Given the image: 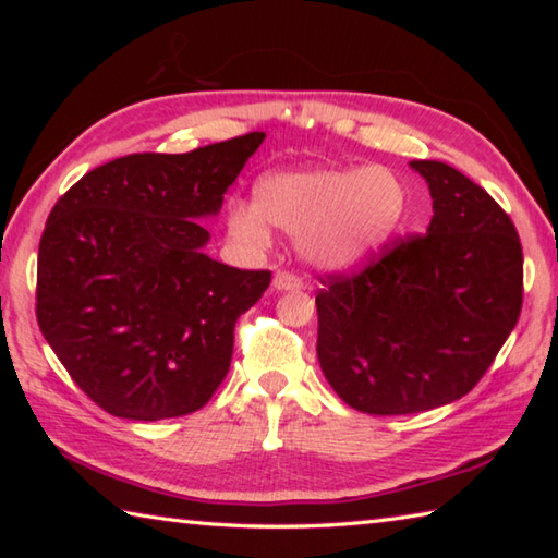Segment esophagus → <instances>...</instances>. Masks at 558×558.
<instances>
[{
  "label": "esophagus",
  "mask_w": 558,
  "mask_h": 558,
  "mask_svg": "<svg viewBox=\"0 0 558 558\" xmlns=\"http://www.w3.org/2000/svg\"><path fill=\"white\" fill-rule=\"evenodd\" d=\"M272 288L276 290H300L302 280H300V276H295V272L278 270L276 278H272Z\"/></svg>",
  "instance_id": "34e87169"
}]
</instances>
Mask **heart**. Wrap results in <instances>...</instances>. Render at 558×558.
Instances as JSON below:
<instances>
[{"label":"heart","mask_w":558,"mask_h":558,"mask_svg":"<svg viewBox=\"0 0 558 558\" xmlns=\"http://www.w3.org/2000/svg\"><path fill=\"white\" fill-rule=\"evenodd\" d=\"M405 211V189L386 167L288 169L266 174L256 202H231L235 241L263 248L270 223L300 233L302 253L323 266H352L389 239Z\"/></svg>","instance_id":"b5f03b06"}]
</instances>
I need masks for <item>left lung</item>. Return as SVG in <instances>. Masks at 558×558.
<instances>
[{
	"instance_id": "obj_1",
	"label": "left lung",
	"mask_w": 558,
	"mask_h": 558,
	"mask_svg": "<svg viewBox=\"0 0 558 558\" xmlns=\"http://www.w3.org/2000/svg\"><path fill=\"white\" fill-rule=\"evenodd\" d=\"M411 167L430 189L428 231L319 278L315 298L323 374L347 405L374 415L462 399L522 313L524 256L507 211L456 167Z\"/></svg>"
}]
</instances>
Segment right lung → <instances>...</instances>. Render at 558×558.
Wrapping results in <instances>:
<instances>
[{"label":"right lung","mask_w":558,"mask_h":558,"mask_svg":"<svg viewBox=\"0 0 558 558\" xmlns=\"http://www.w3.org/2000/svg\"><path fill=\"white\" fill-rule=\"evenodd\" d=\"M263 137L118 157L53 204L36 319L71 379L110 415L194 413L229 374L233 327L263 298L270 270L211 260L199 221L221 209Z\"/></svg>","instance_id":"1"}]
</instances>
